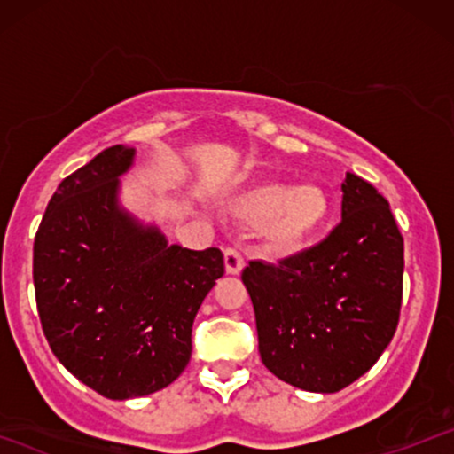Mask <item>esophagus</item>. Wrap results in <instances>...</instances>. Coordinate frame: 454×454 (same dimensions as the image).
<instances>
[{
  "label": "esophagus",
  "mask_w": 454,
  "mask_h": 454,
  "mask_svg": "<svg viewBox=\"0 0 454 454\" xmlns=\"http://www.w3.org/2000/svg\"><path fill=\"white\" fill-rule=\"evenodd\" d=\"M223 262H226V273L231 275H239L245 267L243 254L239 252L237 247H228L226 252H223Z\"/></svg>",
  "instance_id": "34e87169"
}]
</instances>
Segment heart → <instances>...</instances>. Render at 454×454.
<instances>
[{
    "label": "heart",
    "mask_w": 454,
    "mask_h": 454,
    "mask_svg": "<svg viewBox=\"0 0 454 454\" xmlns=\"http://www.w3.org/2000/svg\"><path fill=\"white\" fill-rule=\"evenodd\" d=\"M328 196L320 185L260 184L234 202V215L245 223H264V237L273 247L290 249L322 226Z\"/></svg>",
    "instance_id": "1"
}]
</instances>
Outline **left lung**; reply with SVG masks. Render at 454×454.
<instances>
[{"instance_id":"left-lung-1","label":"left lung","mask_w":454,"mask_h":454,"mask_svg":"<svg viewBox=\"0 0 454 454\" xmlns=\"http://www.w3.org/2000/svg\"><path fill=\"white\" fill-rule=\"evenodd\" d=\"M341 192V222L325 241L241 273L264 367L309 393H337L367 373L401 311L403 237L388 200L352 173Z\"/></svg>"}]
</instances>
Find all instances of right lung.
<instances>
[{"instance_id": "obj_1", "label": "right lung", "mask_w": 454, "mask_h": 454, "mask_svg": "<svg viewBox=\"0 0 454 454\" xmlns=\"http://www.w3.org/2000/svg\"><path fill=\"white\" fill-rule=\"evenodd\" d=\"M134 149L113 145L66 176L34 241V288L51 350L108 399L145 397L181 376L192 325L223 275L217 247L168 245L119 207Z\"/></svg>"}]
</instances>
